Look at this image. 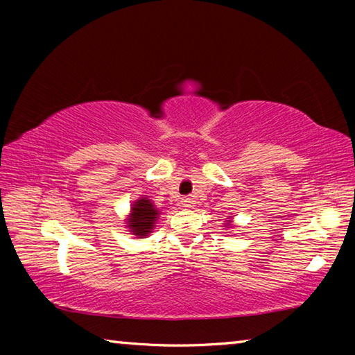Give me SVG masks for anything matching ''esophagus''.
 <instances>
[{
  "mask_svg": "<svg viewBox=\"0 0 355 355\" xmlns=\"http://www.w3.org/2000/svg\"><path fill=\"white\" fill-rule=\"evenodd\" d=\"M182 207L186 208V209L192 207V199H191V197H183V199H182Z\"/></svg>",
  "mask_w": 355,
  "mask_h": 355,
  "instance_id": "esophagus-1",
  "label": "esophagus"
}]
</instances>
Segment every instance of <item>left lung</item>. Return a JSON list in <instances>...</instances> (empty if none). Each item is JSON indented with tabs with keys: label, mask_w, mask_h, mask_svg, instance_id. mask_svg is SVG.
<instances>
[{
	"label": "left lung",
	"mask_w": 355,
	"mask_h": 355,
	"mask_svg": "<svg viewBox=\"0 0 355 355\" xmlns=\"http://www.w3.org/2000/svg\"><path fill=\"white\" fill-rule=\"evenodd\" d=\"M230 222H232V220H228V222H227V224H228V225H230Z\"/></svg>",
	"instance_id": "8db88e82"
}]
</instances>
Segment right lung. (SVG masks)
I'll return each mask as SVG.
<instances>
[{"instance_id":"add662e5","label":"right lung","mask_w":355,"mask_h":355,"mask_svg":"<svg viewBox=\"0 0 355 355\" xmlns=\"http://www.w3.org/2000/svg\"><path fill=\"white\" fill-rule=\"evenodd\" d=\"M159 216V209L156 208L152 200L147 197L137 199L131 205V213L127 219V227L130 228L131 235L137 238H147L155 228V222Z\"/></svg>"}]
</instances>
